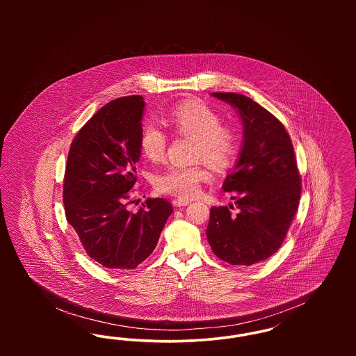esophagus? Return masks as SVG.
<instances>
[{
    "label": "esophagus",
    "instance_id": "esophagus-1",
    "mask_svg": "<svg viewBox=\"0 0 356 356\" xmlns=\"http://www.w3.org/2000/svg\"><path fill=\"white\" fill-rule=\"evenodd\" d=\"M191 203H192V200H189V199H176V200H173V205H176V207H186V205Z\"/></svg>",
    "mask_w": 356,
    "mask_h": 356
}]
</instances>
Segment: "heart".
Returning a JSON list of instances; mask_svg holds the SVG:
<instances>
[{"instance_id": "1", "label": "heart", "mask_w": 356, "mask_h": 356, "mask_svg": "<svg viewBox=\"0 0 356 356\" xmlns=\"http://www.w3.org/2000/svg\"><path fill=\"white\" fill-rule=\"evenodd\" d=\"M167 122L179 135L193 136V160H207L213 168H228L238 151V136L234 128L221 124L220 115L207 104L186 100L170 108ZM168 147L167 132L154 121H147L140 132V149L152 161L161 160ZM209 179L204 163L193 165H170L154 175L159 192L179 197L199 193L200 184Z\"/></svg>"}]
</instances>
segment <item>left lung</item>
<instances>
[{
	"label": "left lung",
	"mask_w": 356,
	"mask_h": 356,
	"mask_svg": "<svg viewBox=\"0 0 356 356\" xmlns=\"http://www.w3.org/2000/svg\"><path fill=\"white\" fill-rule=\"evenodd\" d=\"M234 106L243 122V144L234 172L222 183L236 212L212 207L208 243L232 266H252L275 254L298 211L302 180L284 125L244 95L211 93ZM234 209V205L229 204Z\"/></svg>",
	"instance_id": "1"
}]
</instances>
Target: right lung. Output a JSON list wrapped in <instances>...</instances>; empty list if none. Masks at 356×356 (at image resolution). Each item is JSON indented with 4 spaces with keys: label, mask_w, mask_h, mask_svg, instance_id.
Masks as SVG:
<instances>
[{
    "label": "right lung",
    "mask_w": 356,
    "mask_h": 356,
    "mask_svg": "<svg viewBox=\"0 0 356 356\" xmlns=\"http://www.w3.org/2000/svg\"><path fill=\"white\" fill-rule=\"evenodd\" d=\"M145 102L127 96L108 102L73 138L64 179L69 224L89 257L105 268L134 270L152 254L173 208L148 199L136 213L127 205L140 160Z\"/></svg>",
    "instance_id": "right-lung-1"
}]
</instances>
